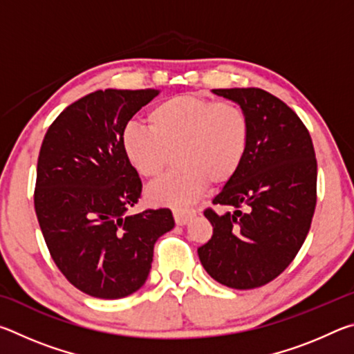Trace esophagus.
<instances>
[{"instance_id":"1","label":"esophagus","mask_w":354,"mask_h":354,"mask_svg":"<svg viewBox=\"0 0 354 354\" xmlns=\"http://www.w3.org/2000/svg\"><path fill=\"white\" fill-rule=\"evenodd\" d=\"M173 217H175L176 225L184 226L195 217V211L194 209H175V211H173Z\"/></svg>"}]
</instances>
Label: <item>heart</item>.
<instances>
[{
    "label": "heart",
    "mask_w": 354,
    "mask_h": 354,
    "mask_svg": "<svg viewBox=\"0 0 354 354\" xmlns=\"http://www.w3.org/2000/svg\"><path fill=\"white\" fill-rule=\"evenodd\" d=\"M149 128L128 124L122 147L129 164L145 179L164 175L176 154L178 171L147 190L153 205L185 207L207 184L230 183L247 154L250 120L234 101L185 93L160 101L148 112Z\"/></svg>",
    "instance_id": "heart-1"
}]
</instances>
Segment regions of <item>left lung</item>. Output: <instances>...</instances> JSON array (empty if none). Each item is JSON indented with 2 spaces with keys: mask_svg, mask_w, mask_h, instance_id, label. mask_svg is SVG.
Here are the masks:
<instances>
[{
  "mask_svg": "<svg viewBox=\"0 0 354 354\" xmlns=\"http://www.w3.org/2000/svg\"><path fill=\"white\" fill-rule=\"evenodd\" d=\"M247 112L250 143L230 183L206 209L212 237L201 266L231 289H256L279 277L306 239L317 203V160L309 131L289 106L262 88H214Z\"/></svg>",
  "mask_w": 354,
  "mask_h": 354,
  "instance_id": "obj_1",
  "label": "left lung"
}]
</instances>
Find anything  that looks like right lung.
Segmentation results:
<instances>
[{
  "mask_svg": "<svg viewBox=\"0 0 354 354\" xmlns=\"http://www.w3.org/2000/svg\"><path fill=\"white\" fill-rule=\"evenodd\" d=\"M159 91L106 88L59 113L37 160L35 214L53 261L76 289L103 299L145 284L170 209L128 215L142 181L122 147L123 129Z\"/></svg>",
  "mask_w": 354,
  "mask_h": 354,
  "instance_id": "obj_1",
  "label": "right lung"
}]
</instances>
